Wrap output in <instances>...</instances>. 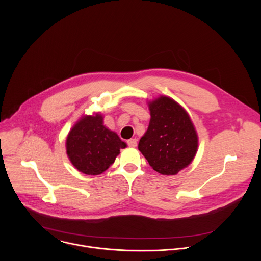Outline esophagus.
Masks as SVG:
<instances>
[{
	"mask_svg": "<svg viewBox=\"0 0 261 261\" xmlns=\"http://www.w3.org/2000/svg\"><path fill=\"white\" fill-rule=\"evenodd\" d=\"M127 143H128V145H129L130 147H136V145H137V139H136V138H131V139H129V140L127 141Z\"/></svg>",
	"mask_w": 261,
	"mask_h": 261,
	"instance_id": "obj_1",
	"label": "esophagus"
}]
</instances>
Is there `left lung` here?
I'll return each instance as SVG.
<instances>
[{
	"label": "left lung",
	"instance_id": "obj_1",
	"mask_svg": "<svg viewBox=\"0 0 261 261\" xmlns=\"http://www.w3.org/2000/svg\"><path fill=\"white\" fill-rule=\"evenodd\" d=\"M151 120L140 138L138 150L154 170L174 175L193 161L198 148V135L189 114L167 96L147 102Z\"/></svg>",
	"mask_w": 261,
	"mask_h": 261
}]
</instances>
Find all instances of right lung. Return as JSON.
I'll return each instance as SVG.
<instances>
[{
	"label": "right lung",
	"mask_w": 261,
	"mask_h": 261,
	"mask_svg": "<svg viewBox=\"0 0 261 261\" xmlns=\"http://www.w3.org/2000/svg\"><path fill=\"white\" fill-rule=\"evenodd\" d=\"M127 146L119 135L103 123V116L84 115L70 129L66 138L67 156L79 171L97 175L113 164L121 148Z\"/></svg>",
	"instance_id": "obj_1"
}]
</instances>
